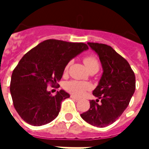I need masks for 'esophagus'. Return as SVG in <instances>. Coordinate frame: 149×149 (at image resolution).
<instances>
[{
    "label": "esophagus",
    "instance_id": "obj_1",
    "mask_svg": "<svg viewBox=\"0 0 149 149\" xmlns=\"http://www.w3.org/2000/svg\"><path fill=\"white\" fill-rule=\"evenodd\" d=\"M70 97H71V98H72V99H74V100H80V98H79V97H77V96H74V95H71V96H70Z\"/></svg>",
    "mask_w": 149,
    "mask_h": 149
}]
</instances>
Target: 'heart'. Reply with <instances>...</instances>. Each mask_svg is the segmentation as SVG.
<instances>
[{
    "instance_id": "heart-1",
    "label": "heart",
    "mask_w": 149,
    "mask_h": 149,
    "mask_svg": "<svg viewBox=\"0 0 149 149\" xmlns=\"http://www.w3.org/2000/svg\"><path fill=\"white\" fill-rule=\"evenodd\" d=\"M84 63L86 65V67L88 69V71L90 70H97L100 68V63L98 61L95 56H87L84 58ZM71 64V62H68L66 67H65V71H67L69 67V65ZM65 88L66 90L69 92L70 93L74 94L77 96H81L90 88V84L84 82V81H70L67 82L65 85Z\"/></svg>"
}]
</instances>
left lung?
<instances>
[{"label":"left lung","instance_id":"1","mask_svg":"<svg viewBox=\"0 0 149 149\" xmlns=\"http://www.w3.org/2000/svg\"><path fill=\"white\" fill-rule=\"evenodd\" d=\"M88 45L99 56L104 72L93 92L97 99L90 100L89 109L81 116L88 124L103 128L115 122L128 106L136 89V77L128 62L111 46Z\"/></svg>","mask_w":149,"mask_h":149}]
</instances>
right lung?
<instances>
[{
	"label": "right lung",
	"mask_w": 149,
	"mask_h": 149,
	"mask_svg": "<svg viewBox=\"0 0 149 149\" xmlns=\"http://www.w3.org/2000/svg\"><path fill=\"white\" fill-rule=\"evenodd\" d=\"M88 49L84 43L49 39L24 54L13 72L10 82L15 109L24 121L40 126L58 116L61 101L70 96L64 90L52 96L47 87L58 86L69 61Z\"/></svg>",
	"instance_id": "obj_1"
}]
</instances>
